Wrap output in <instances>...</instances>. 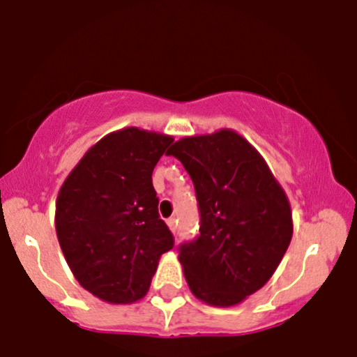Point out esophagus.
Instances as JSON below:
<instances>
[{"instance_id":"esophagus-1","label":"esophagus","mask_w":357,"mask_h":357,"mask_svg":"<svg viewBox=\"0 0 357 357\" xmlns=\"http://www.w3.org/2000/svg\"><path fill=\"white\" fill-rule=\"evenodd\" d=\"M168 227H169V231L173 232V234H176V231H178V220H176L174 218H171V219H168Z\"/></svg>"}]
</instances>
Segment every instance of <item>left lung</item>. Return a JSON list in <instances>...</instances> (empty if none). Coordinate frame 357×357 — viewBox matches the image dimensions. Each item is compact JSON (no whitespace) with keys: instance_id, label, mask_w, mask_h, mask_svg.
<instances>
[{"instance_id":"8db88e82","label":"left lung","mask_w":357,"mask_h":357,"mask_svg":"<svg viewBox=\"0 0 357 357\" xmlns=\"http://www.w3.org/2000/svg\"><path fill=\"white\" fill-rule=\"evenodd\" d=\"M168 155L186 168L199 202V237L178 255L189 290L211 306L242 303L272 278L290 245L285 189L236 130L184 137Z\"/></svg>"}]
</instances>
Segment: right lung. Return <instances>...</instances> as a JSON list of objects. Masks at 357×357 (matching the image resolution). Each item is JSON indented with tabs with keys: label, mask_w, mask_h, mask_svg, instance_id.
<instances>
[{
	"label": "right lung",
	"mask_w": 357,
	"mask_h": 357,
	"mask_svg": "<svg viewBox=\"0 0 357 357\" xmlns=\"http://www.w3.org/2000/svg\"><path fill=\"white\" fill-rule=\"evenodd\" d=\"M171 135L125 126L90 146L56 201V232L70 272L85 290L130 305L150 290L173 236L158 214L151 174Z\"/></svg>",
	"instance_id": "right-lung-1"
}]
</instances>
